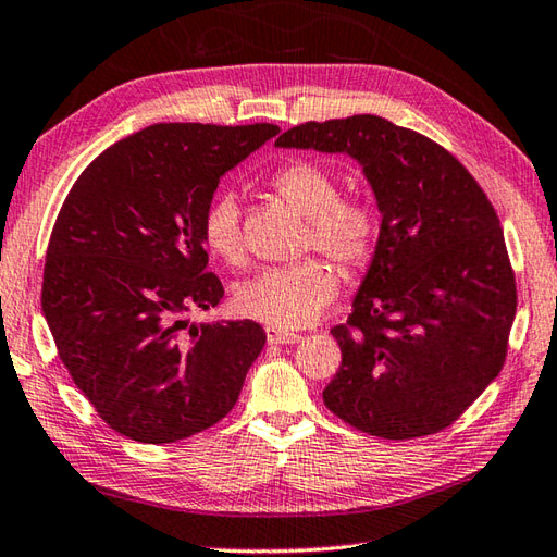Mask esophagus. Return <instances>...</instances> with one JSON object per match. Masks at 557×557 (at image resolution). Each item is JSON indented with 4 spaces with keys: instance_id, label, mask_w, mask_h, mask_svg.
<instances>
[{
    "instance_id": "34e87169",
    "label": "esophagus",
    "mask_w": 557,
    "mask_h": 557,
    "mask_svg": "<svg viewBox=\"0 0 557 557\" xmlns=\"http://www.w3.org/2000/svg\"><path fill=\"white\" fill-rule=\"evenodd\" d=\"M300 334H293V332H283V329L276 326H267V342L269 344H298L300 342Z\"/></svg>"
}]
</instances>
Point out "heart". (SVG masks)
<instances>
[{
  "label": "heart",
  "mask_w": 557,
  "mask_h": 557,
  "mask_svg": "<svg viewBox=\"0 0 557 557\" xmlns=\"http://www.w3.org/2000/svg\"><path fill=\"white\" fill-rule=\"evenodd\" d=\"M269 187L293 211L308 219L302 247H314L344 269L370 262L380 237V219L368 201L342 197V185L332 170L312 161H290L278 168ZM201 240L211 255L231 267L247 262L240 207L228 191L213 197L201 213ZM338 278L322 259H300L286 267L259 271L235 288L233 308L247 320L276 329L310 324L334 298Z\"/></svg>",
  "instance_id": "heart-1"
}]
</instances>
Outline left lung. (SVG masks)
<instances>
[{
	"label": "left lung",
	"instance_id": "obj_1",
	"mask_svg": "<svg viewBox=\"0 0 557 557\" xmlns=\"http://www.w3.org/2000/svg\"><path fill=\"white\" fill-rule=\"evenodd\" d=\"M276 146L356 158L382 213L354 312L332 329L326 408L384 440L440 433L500 374L517 312L491 199L447 149L377 115L305 122Z\"/></svg>",
	"mask_w": 557,
	"mask_h": 557
}]
</instances>
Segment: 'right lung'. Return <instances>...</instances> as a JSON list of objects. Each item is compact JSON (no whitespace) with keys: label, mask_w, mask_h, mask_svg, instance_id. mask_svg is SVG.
Masks as SVG:
<instances>
[{"label":"right lung","mask_w":557,"mask_h":557,"mask_svg":"<svg viewBox=\"0 0 557 557\" xmlns=\"http://www.w3.org/2000/svg\"><path fill=\"white\" fill-rule=\"evenodd\" d=\"M276 124H153L112 144L66 195L48 243L42 314L57 356L115 433L165 445L231 413L267 334L215 308L201 213Z\"/></svg>","instance_id":"add662e5"}]
</instances>
